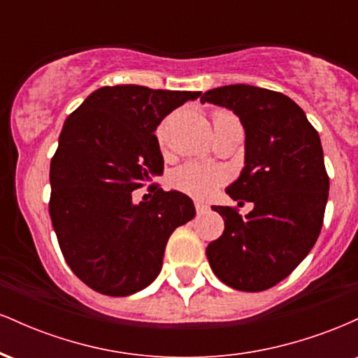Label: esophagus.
<instances>
[{
  "instance_id": "obj_1",
  "label": "esophagus",
  "mask_w": 358,
  "mask_h": 358,
  "mask_svg": "<svg viewBox=\"0 0 358 358\" xmlns=\"http://www.w3.org/2000/svg\"><path fill=\"white\" fill-rule=\"evenodd\" d=\"M195 208H196V213H199V215H202V213L208 210L207 205L202 203V202H195Z\"/></svg>"
}]
</instances>
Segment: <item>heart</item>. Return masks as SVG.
<instances>
[{"label": "heart", "instance_id": "b5f03b06", "mask_svg": "<svg viewBox=\"0 0 358 358\" xmlns=\"http://www.w3.org/2000/svg\"><path fill=\"white\" fill-rule=\"evenodd\" d=\"M227 113H219L217 116ZM158 141H165V126L158 129ZM224 180V173L215 168L196 165V163H187V165L176 168L171 173V183L178 190L190 193L193 196H200V199H207L210 196L215 188L219 187Z\"/></svg>", "mask_w": 358, "mask_h": 358}]
</instances>
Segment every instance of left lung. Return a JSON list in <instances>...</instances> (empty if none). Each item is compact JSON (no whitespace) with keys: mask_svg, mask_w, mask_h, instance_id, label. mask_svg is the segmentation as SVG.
<instances>
[{"mask_svg":"<svg viewBox=\"0 0 358 358\" xmlns=\"http://www.w3.org/2000/svg\"><path fill=\"white\" fill-rule=\"evenodd\" d=\"M200 102L239 117L244 168L225 192L254 203L245 217L213 205L225 229L208 244V262L234 289H269L296 269L322 231L330 190L322 141L305 110L281 92L232 84L207 90Z\"/></svg>","mask_w":358,"mask_h":358,"instance_id":"left-lung-1","label":"left lung"}]
</instances>
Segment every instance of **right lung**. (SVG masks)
Segmentation results:
<instances>
[{
    "label": "right lung",
    "mask_w": 358,
    "mask_h": 358,
    "mask_svg": "<svg viewBox=\"0 0 358 358\" xmlns=\"http://www.w3.org/2000/svg\"><path fill=\"white\" fill-rule=\"evenodd\" d=\"M200 92L143 85L101 87L67 117L50 163V219L62 254L97 293L129 296L155 281L171 232L195 217L190 196L153 187L163 175L155 131L171 110Z\"/></svg>",
    "instance_id": "add662e5"
}]
</instances>
